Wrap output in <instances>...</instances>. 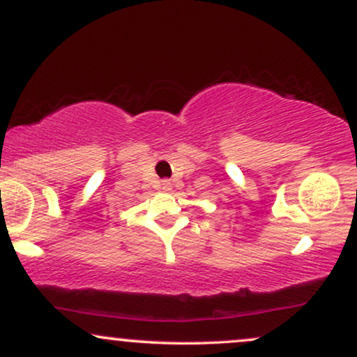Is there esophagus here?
<instances>
[{"mask_svg": "<svg viewBox=\"0 0 357 357\" xmlns=\"http://www.w3.org/2000/svg\"><path fill=\"white\" fill-rule=\"evenodd\" d=\"M162 190H165V191H169V190H171L169 183H162Z\"/></svg>", "mask_w": 357, "mask_h": 357, "instance_id": "34e87169", "label": "esophagus"}]
</instances>
